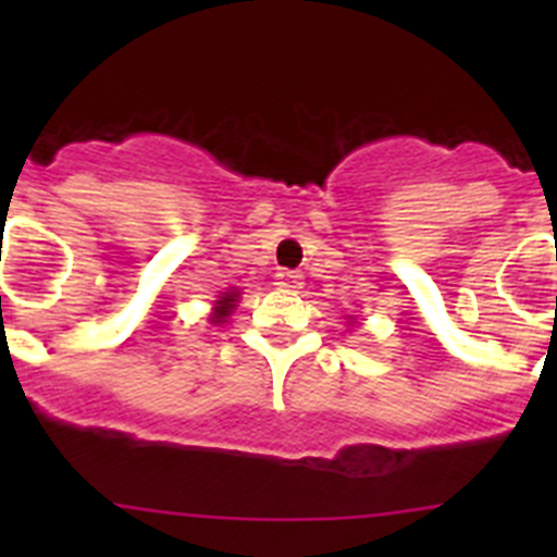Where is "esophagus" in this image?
I'll use <instances>...</instances> for the list:
<instances>
[{
	"mask_svg": "<svg viewBox=\"0 0 557 557\" xmlns=\"http://www.w3.org/2000/svg\"><path fill=\"white\" fill-rule=\"evenodd\" d=\"M275 284L282 289H301L304 275L295 273V270H278V273H275Z\"/></svg>",
	"mask_w": 557,
	"mask_h": 557,
	"instance_id": "esophagus-1",
	"label": "esophagus"
}]
</instances>
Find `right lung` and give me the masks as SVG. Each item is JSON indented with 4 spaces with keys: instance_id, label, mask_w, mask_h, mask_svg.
<instances>
[{
    "instance_id": "obj_1",
    "label": "right lung",
    "mask_w": 557,
    "mask_h": 557,
    "mask_svg": "<svg viewBox=\"0 0 557 557\" xmlns=\"http://www.w3.org/2000/svg\"><path fill=\"white\" fill-rule=\"evenodd\" d=\"M236 301H239V293H236V289H231V293L220 295L218 301H214V312H211L209 321L211 323H225V318H228V314L234 312Z\"/></svg>"
}]
</instances>
